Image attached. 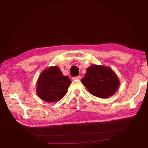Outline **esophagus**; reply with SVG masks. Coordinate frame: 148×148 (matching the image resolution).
Instances as JSON below:
<instances>
[{"label": "esophagus", "instance_id": "obj_1", "mask_svg": "<svg viewBox=\"0 0 148 148\" xmlns=\"http://www.w3.org/2000/svg\"><path fill=\"white\" fill-rule=\"evenodd\" d=\"M72 79H81V76H77L73 77H72Z\"/></svg>", "mask_w": 148, "mask_h": 148}]
</instances>
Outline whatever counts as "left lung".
<instances>
[{"label":"left lung","instance_id":"1","mask_svg":"<svg viewBox=\"0 0 148 148\" xmlns=\"http://www.w3.org/2000/svg\"><path fill=\"white\" fill-rule=\"evenodd\" d=\"M81 82L91 94L104 99L114 95L120 84L117 75L111 69L95 64L87 69Z\"/></svg>","mask_w":148,"mask_h":148}]
</instances>
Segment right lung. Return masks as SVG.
<instances>
[{"instance_id": "add662e5", "label": "right lung", "mask_w": 148, "mask_h": 148, "mask_svg": "<svg viewBox=\"0 0 148 148\" xmlns=\"http://www.w3.org/2000/svg\"><path fill=\"white\" fill-rule=\"evenodd\" d=\"M72 83L67 76H64L57 66L44 70L37 81L36 93L43 101L53 102L60 101L66 95Z\"/></svg>"}]
</instances>
